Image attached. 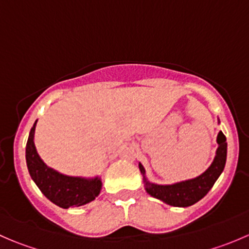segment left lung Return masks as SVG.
Returning a JSON list of instances; mask_svg holds the SVG:
<instances>
[{"label":"left lung","mask_w":249,"mask_h":249,"mask_svg":"<svg viewBox=\"0 0 249 249\" xmlns=\"http://www.w3.org/2000/svg\"><path fill=\"white\" fill-rule=\"evenodd\" d=\"M218 149L215 153V158L211 166L206 170L199 177L193 179L184 180V182L176 183L170 185H160L148 182L145 178V171L142 164H139L140 171L143 175L145 190L153 197L161 200L167 205L175 207H188L199 200H201L206 194L211 190L215 180L223 172L227 161V137L222 131H219L217 137Z\"/></svg>","instance_id":"1"}]
</instances>
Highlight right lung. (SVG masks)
Listing matches in <instances>:
<instances>
[{
    "label": "right lung",
    "instance_id": "obj_1",
    "mask_svg": "<svg viewBox=\"0 0 249 249\" xmlns=\"http://www.w3.org/2000/svg\"><path fill=\"white\" fill-rule=\"evenodd\" d=\"M37 123V120H36ZM36 123L31 127L26 143V164L30 176L44 196L61 208L79 207L95 200L102 182L99 177H70L48 167L37 153L34 143Z\"/></svg>",
    "mask_w": 249,
    "mask_h": 249
}]
</instances>
